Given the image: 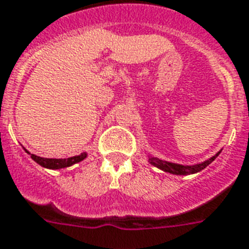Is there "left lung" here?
Instances as JSON below:
<instances>
[{"label":"left lung","mask_w":249,"mask_h":249,"mask_svg":"<svg viewBox=\"0 0 249 249\" xmlns=\"http://www.w3.org/2000/svg\"><path fill=\"white\" fill-rule=\"evenodd\" d=\"M220 152L218 151L214 156H212L211 159L205 160L203 163L200 164H195V165H181V164H176V163H169V161H164V160H160L158 158H152L150 156L148 158V161L150 164L156 168H159V169L164 170V172H168V173L172 174H177V176H187V174H194L197 173V172H200L204 168L209 165V164L212 163L213 160L216 159L217 156L220 155Z\"/></svg>","instance_id":"8db88e82"}]
</instances>
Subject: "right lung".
<instances>
[{"mask_svg": "<svg viewBox=\"0 0 249 249\" xmlns=\"http://www.w3.org/2000/svg\"><path fill=\"white\" fill-rule=\"evenodd\" d=\"M25 150V148H24ZM27 154H29L27 150H25ZM88 154L83 152L77 156H72V158H68V159H46V158H40V156H36L31 154V158H32L37 164H40L41 166L44 168H48V169H62V168H67V166H71L76 163H80L85 159Z\"/></svg>", "mask_w": 249, "mask_h": 249, "instance_id": "obj_1", "label": "right lung"}]
</instances>
